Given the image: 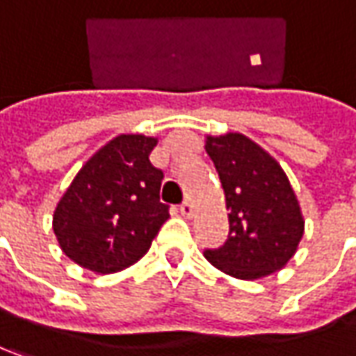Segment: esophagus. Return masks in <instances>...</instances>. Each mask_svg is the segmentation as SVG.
Instances as JSON below:
<instances>
[{
    "instance_id": "34e87169",
    "label": "esophagus",
    "mask_w": 356,
    "mask_h": 356,
    "mask_svg": "<svg viewBox=\"0 0 356 356\" xmlns=\"http://www.w3.org/2000/svg\"><path fill=\"white\" fill-rule=\"evenodd\" d=\"M179 211H181L183 218H191V216H193V205H191V201H183V203L179 205Z\"/></svg>"
}]
</instances>
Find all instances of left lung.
Masks as SVG:
<instances>
[{"label": "left lung", "mask_w": 356, "mask_h": 356, "mask_svg": "<svg viewBox=\"0 0 356 356\" xmlns=\"http://www.w3.org/2000/svg\"><path fill=\"white\" fill-rule=\"evenodd\" d=\"M229 209V236L205 258L218 270L256 280L282 270L304 236L294 189L278 161L240 133L205 138Z\"/></svg>", "instance_id": "8db88e82"}]
</instances>
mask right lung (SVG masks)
Listing matches in <instances>:
<instances>
[{
	"mask_svg": "<svg viewBox=\"0 0 356 356\" xmlns=\"http://www.w3.org/2000/svg\"><path fill=\"white\" fill-rule=\"evenodd\" d=\"M157 138L118 135L88 159L56 205L62 252L96 274L120 272L151 248L169 207L159 201L163 171L149 155Z\"/></svg>",
	"mask_w": 356,
	"mask_h": 356,
	"instance_id": "add662e5",
	"label": "right lung"
}]
</instances>
